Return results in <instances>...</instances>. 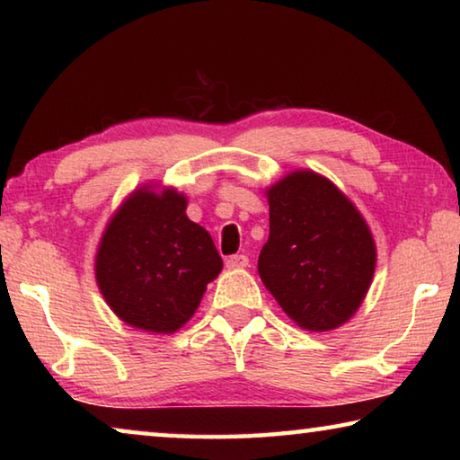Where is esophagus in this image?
Instances as JSON below:
<instances>
[{
    "label": "esophagus",
    "mask_w": 460,
    "mask_h": 460,
    "mask_svg": "<svg viewBox=\"0 0 460 460\" xmlns=\"http://www.w3.org/2000/svg\"><path fill=\"white\" fill-rule=\"evenodd\" d=\"M247 266H249L247 255H231V258L227 260L229 270H241V268H247Z\"/></svg>",
    "instance_id": "1"
}]
</instances>
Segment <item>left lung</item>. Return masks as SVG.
I'll list each match as a JSON object with an SVG mask.
<instances>
[{
	"label": "left lung",
	"instance_id": "obj_1",
	"mask_svg": "<svg viewBox=\"0 0 460 460\" xmlns=\"http://www.w3.org/2000/svg\"><path fill=\"white\" fill-rule=\"evenodd\" d=\"M270 237L258 271L284 313L310 332L345 324L367 296L377 247L351 199L314 170L266 189Z\"/></svg>",
	"mask_w": 460,
	"mask_h": 460
}]
</instances>
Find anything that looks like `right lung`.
I'll return each instance as SVG.
<instances>
[{
	"mask_svg": "<svg viewBox=\"0 0 460 460\" xmlns=\"http://www.w3.org/2000/svg\"><path fill=\"white\" fill-rule=\"evenodd\" d=\"M189 199L147 182L107 221L95 279L107 306L134 329L172 334L190 321L223 260L208 233L186 217Z\"/></svg>",
	"mask_w": 460,
	"mask_h": 460,
	"instance_id": "right-lung-1",
	"label": "right lung"
}]
</instances>
